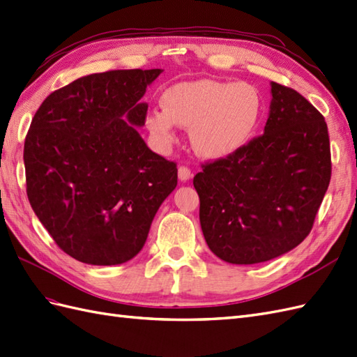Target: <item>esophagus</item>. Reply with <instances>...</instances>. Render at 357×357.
I'll return each instance as SVG.
<instances>
[{
	"label": "esophagus",
	"instance_id": "obj_1",
	"mask_svg": "<svg viewBox=\"0 0 357 357\" xmlns=\"http://www.w3.org/2000/svg\"><path fill=\"white\" fill-rule=\"evenodd\" d=\"M178 178L182 182H187L191 178V170L188 167H185V166H181L178 169Z\"/></svg>",
	"mask_w": 357,
	"mask_h": 357
}]
</instances>
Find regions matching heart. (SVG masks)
Instances as JSON below:
<instances>
[{"label":"heart","mask_w":357,"mask_h":357,"mask_svg":"<svg viewBox=\"0 0 357 357\" xmlns=\"http://www.w3.org/2000/svg\"><path fill=\"white\" fill-rule=\"evenodd\" d=\"M162 109H152L144 125L160 148L176 140V125L190 128L195 152L205 160H223L243 149L264 116L261 91L249 83L196 79L162 91Z\"/></svg>","instance_id":"1"}]
</instances>
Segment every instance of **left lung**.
Returning <instances> with one entry per match:
<instances>
[{"label": "left lung", "instance_id": "1", "mask_svg": "<svg viewBox=\"0 0 357 357\" xmlns=\"http://www.w3.org/2000/svg\"><path fill=\"white\" fill-rule=\"evenodd\" d=\"M270 86L264 134L193 179L205 241L229 264L266 262L297 248L331 182L324 117L296 90Z\"/></svg>", "mask_w": 357, "mask_h": 357}]
</instances>
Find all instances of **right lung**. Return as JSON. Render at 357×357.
I'll return each mask as SVG.
<instances>
[{"instance_id":"1","label":"right lung","mask_w":357,"mask_h":357,"mask_svg":"<svg viewBox=\"0 0 357 357\" xmlns=\"http://www.w3.org/2000/svg\"><path fill=\"white\" fill-rule=\"evenodd\" d=\"M161 69L81 77L43 100L24 144L26 196L59 248L90 266L132 259L176 188V164L139 134Z\"/></svg>"}]
</instances>
